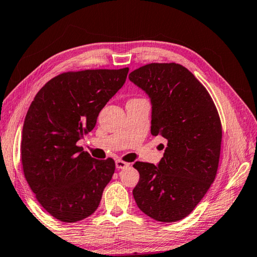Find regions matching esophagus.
Returning a JSON list of instances; mask_svg holds the SVG:
<instances>
[{"label": "esophagus", "mask_w": 257, "mask_h": 257, "mask_svg": "<svg viewBox=\"0 0 257 257\" xmlns=\"http://www.w3.org/2000/svg\"><path fill=\"white\" fill-rule=\"evenodd\" d=\"M129 163L128 162H124V161H121V160H116L115 161V168L116 169H124V168H128L129 167Z\"/></svg>", "instance_id": "esophagus-1"}]
</instances>
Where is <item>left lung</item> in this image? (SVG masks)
<instances>
[{"mask_svg": "<svg viewBox=\"0 0 257 257\" xmlns=\"http://www.w3.org/2000/svg\"><path fill=\"white\" fill-rule=\"evenodd\" d=\"M129 79L151 98V134L168 142L158 165L134 164L139 172L134 198L152 219L176 222L190 214L215 179L222 139L219 113L205 87L181 64H146Z\"/></svg>", "mask_w": 257, "mask_h": 257, "instance_id": "1", "label": "left lung"}]
</instances>
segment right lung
<instances>
[{"instance_id":"right-lung-1","label":"right lung","mask_w":257,"mask_h":257,"mask_svg":"<svg viewBox=\"0 0 257 257\" xmlns=\"http://www.w3.org/2000/svg\"><path fill=\"white\" fill-rule=\"evenodd\" d=\"M129 69L64 72L47 81L26 114L21 136L25 178L41 205L62 222L96 211L112 179V159L96 160L77 142L123 86Z\"/></svg>"}]
</instances>
